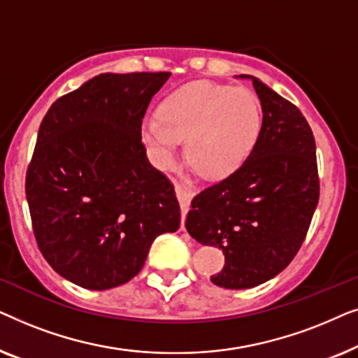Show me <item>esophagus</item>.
I'll return each mask as SVG.
<instances>
[{"instance_id":"34e87169","label":"esophagus","mask_w":358,"mask_h":358,"mask_svg":"<svg viewBox=\"0 0 358 358\" xmlns=\"http://www.w3.org/2000/svg\"><path fill=\"white\" fill-rule=\"evenodd\" d=\"M176 195H178L180 210H182V224H180V228L184 229V217H185V213L189 212L190 200H192V197H190V194L187 192V190H185L184 187H180V185H176Z\"/></svg>"}]
</instances>
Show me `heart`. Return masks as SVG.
<instances>
[{
	"mask_svg": "<svg viewBox=\"0 0 358 358\" xmlns=\"http://www.w3.org/2000/svg\"><path fill=\"white\" fill-rule=\"evenodd\" d=\"M261 110L244 87L212 81L189 83L159 107V119L146 117L141 138L156 168L169 169L178 159L179 141L205 178L220 179L236 171L256 143Z\"/></svg>",
	"mask_w": 358,
	"mask_h": 358,
	"instance_id": "obj_1",
	"label": "heart"
}]
</instances>
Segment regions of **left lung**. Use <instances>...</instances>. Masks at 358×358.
Wrapping results in <instances>:
<instances>
[{
    "instance_id": "obj_1",
    "label": "left lung",
    "mask_w": 358,
    "mask_h": 358,
    "mask_svg": "<svg viewBox=\"0 0 358 358\" xmlns=\"http://www.w3.org/2000/svg\"><path fill=\"white\" fill-rule=\"evenodd\" d=\"M262 125L246 161L195 195L190 236L224 254L215 285L243 290L271 280L296 256L320 200L316 143L296 106L254 76Z\"/></svg>"
}]
</instances>
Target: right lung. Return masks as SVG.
Returning <instances> with one entry per match:
<instances>
[{
  "label": "right lung",
  "mask_w": 358,
  "mask_h": 358,
  "mask_svg": "<svg viewBox=\"0 0 358 358\" xmlns=\"http://www.w3.org/2000/svg\"><path fill=\"white\" fill-rule=\"evenodd\" d=\"M171 73H102L53 102L26 174L34 236L63 278L109 290L141 271L156 236L178 231L169 179L141 143V120Z\"/></svg>",
  "instance_id": "right-lung-1"
}]
</instances>
